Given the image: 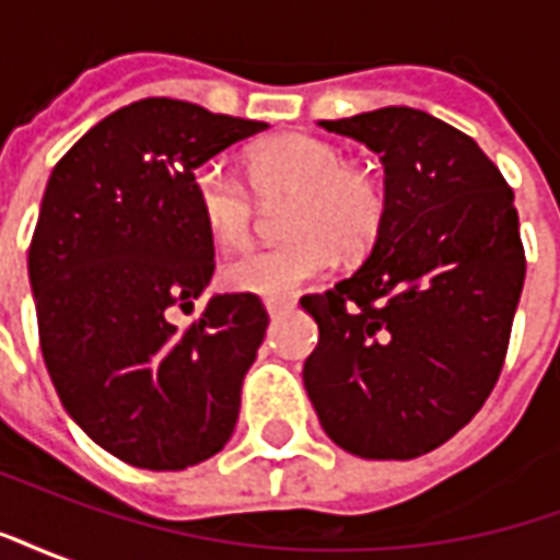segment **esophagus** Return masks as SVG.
<instances>
[{"label": "esophagus", "instance_id": "1", "mask_svg": "<svg viewBox=\"0 0 560 560\" xmlns=\"http://www.w3.org/2000/svg\"><path fill=\"white\" fill-rule=\"evenodd\" d=\"M267 312L272 317L276 315H281V312H288V308H293V300H284V296H279V300H267Z\"/></svg>", "mask_w": 560, "mask_h": 560}]
</instances>
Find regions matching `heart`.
<instances>
[{
	"label": "heart",
	"mask_w": 560,
	"mask_h": 560,
	"mask_svg": "<svg viewBox=\"0 0 560 560\" xmlns=\"http://www.w3.org/2000/svg\"><path fill=\"white\" fill-rule=\"evenodd\" d=\"M252 189L219 161L191 173V195L209 240L243 248L255 231L257 203L291 197L284 231L291 243L255 248L221 267V281L240 293L288 296L336 267V257L365 255L387 224L389 195L384 179L315 135H281L245 155Z\"/></svg>",
	"instance_id": "obj_1"
}]
</instances>
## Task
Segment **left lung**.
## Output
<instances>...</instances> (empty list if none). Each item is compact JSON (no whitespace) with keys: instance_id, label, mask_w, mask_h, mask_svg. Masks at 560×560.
Segmentation results:
<instances>
[{"instance_id":"obj_1","label":"left lung","mask_w":560,"mask_h":560,"mask_svg":"<svg viewBox=\"0 0 560 560\" xmlns=\"http://www.w3.org/2000/svg\"><path fill=\"white\" fill-rule=\"evenodd\" d=\"M320 126L381 155L389 209L363 267L300 300L320 329L305 393L341 450L417 458L468 425L504 369L525 284L513 188L413 107Z\"/></svg>"}]
</instances>
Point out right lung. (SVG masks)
Listing matches in <instances>:
<instances>
[{
  "label": "right lung",
  "instance_id": "obj_1",
  "mask_svg": "<svg viewBox=\"0 0 560 560\" xmlns=\"http://www.w3.org/2000/svg\"><path fill=\"white\" fill-rule=\"evenodd\" d=\"M264 128L143 98L90 128L44 188L30 245L44 365L71 420L135 468H191L231 441L267 308L215 293L191 327L171 317L215 269L191 173Z\"/></svg>",
  "mask_w": 560,
  "mask_h": 560
}]
</instances>
